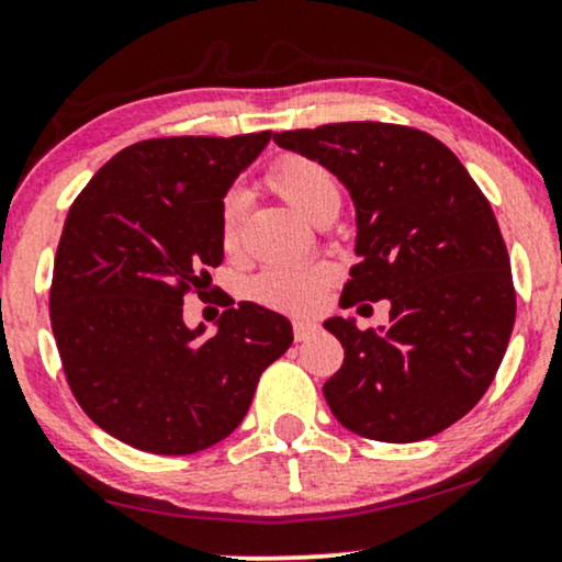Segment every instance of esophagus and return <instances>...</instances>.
Here are the masks:
<instances>
[{"instance_id":"34e87169","label":"esophagus","mask_w":562,"mask_h":562,"mask_svg":"<svg viewBox=\"0 0 562 562\" xmlns=\"http://www.w3.org/2000/svg\"><path fill=\"white\" fill-rule=\"evenodd\" d=\"M314 333H317V322H312V319H295L293 322L295 340H306L308 335H314Z\"/></svg>"}]
</instances>
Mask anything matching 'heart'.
Listing matches in <instances>:
<instances>
[{
    "label": "heart",
    "mask_w": 562,
    "mask_h": 562,
    "mask_svg": "<svg viewBox=\"0 0 562 562\" xmlns=\"http://www.w3.org/2000/svg\"><path fill=\"white\" fill-rule=\"evenodd\" d=\"M267 184L277 198L285 200L295 214L317 222L340 205V184L335 173L319 160L303 156L280 158L267 171ZM245 203L237 192H229L222 203V245L227 254L240 248ZM333 267L325 261L293 263V267H269L254 277L250 299L280 312H308L322 299V290L330 285Z\"/></svg>",
    "instance_id": "heart-1"
}]
</instances>
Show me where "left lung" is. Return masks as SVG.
Segmentation results:
<instances>
[{
  "instance_id": "1",
  "label": "left lung",
  "mask_w": 562,
  "mask_h": 562,
  "mask_svg": "<svg viewBox=\"0 0 562 562\" xmlns=\"http://www.w3.org/2000/svg\"><path fill=\"white\" fill-rule=\"evenodd\" d=\"M274 142L327 166L353 200L359 263L340 306L391 301L389 327L325 322L346 351L322 389L335 420L385 443L441 434L492 385L515 325L492 205L460 158L420 128L348 121Z\"/></svg>"
}]
</instances>
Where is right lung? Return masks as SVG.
Segmentation results:
<instances>
[{"label":"right lung","instance_id":"obj_1","mask_svg":"<svg viewBox=\"0 0 562 562\" xmlns=\"http://www.w3.org/2000/svg\"><path fill=\"white\" fill-rule=\"evenodd\" d=\"M272 134L145 139L113 156L70 205L49 319L76 402L128 447L195 454L227 438L261 372L293 344L288 317L243 301L205 335L190 288L224 259L222 203ZM211 280V277H209Z\"/></svg>","mask_w":562,"mask_h":562}]
</instances>
